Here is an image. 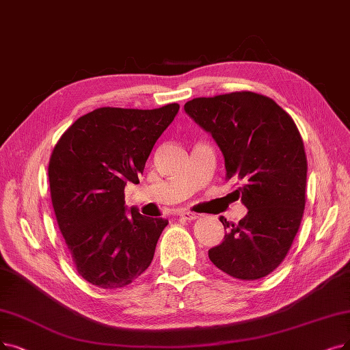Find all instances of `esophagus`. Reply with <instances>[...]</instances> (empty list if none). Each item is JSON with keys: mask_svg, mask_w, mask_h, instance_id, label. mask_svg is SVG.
<instances>
[{"mask_svg": "<svg viewBox=\"0 0 350 350\" xmlns=\"http://www.w3.org/2000/svg\"><path fill=\"white\" fill-rule=\"evenodd\" d=\"M179 217H180V218H184V219H187V221H192V219H197V218H200L201 215H200V214H195V213L180 211V213H179Z\"/></svg>", "mask_w": 350, "mask_h": 350, "instance_id": "esophagus-1", "label": "esophagus"}]
</instances>
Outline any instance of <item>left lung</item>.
Returning <instances> with one entry per match:
<instances>
[{"mask_svg": "<svg viewBox=\"0 0 350 350\" xmlns=\"http://www.w3.org/2000/svg\"><path fill=\"white\" fill-rule=\"evenodd\" d=\"M184 109L214 137L227 178L243 183L235 192L248 209L237 226L219 218L228 232L208 257L234 278L265 277L287 256L306 205L307 159L296 123L270 97L253 92L197 97Z\"/></svg>", "mask_w": 350, "mask_h": 350, "instance_id": "obj_1", "label": "left lung"}]
</instances>
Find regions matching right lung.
<instances>
[{"mask_svg": "<svg viewBox=\"0 0 350 350\" xmlns=\"http://www.w3.org/2000/svg\"><path fill=\"white\" fill-rule=\"evenodd\" d=\"M178 110V103L152 110L99 107L79 118L53 149L54 214L77 273L93 286L124 287L152 262L167 219L128 211L124 185L139 184L153 145Z\"/></svg>", "mask_w": 350, "mask_h": 350, "instance_id": "right-lung-1", "label": "right lung"}]
</instances>
